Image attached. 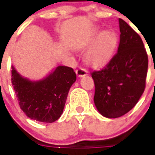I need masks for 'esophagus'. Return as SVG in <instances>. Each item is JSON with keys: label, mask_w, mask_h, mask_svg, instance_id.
I'll use <instances>...</instances> for the list:
<instances>
[{"label": "esophagus", "mask_w": 155, "mask_h": 155, "mask_svg": "<svg viewBox=\"0 0 155 155\" xmlns=\"http://www.w3.org/2000/svg\"><path fill=\"white\" fill-rule=\"evenodd\" d=\"M76 74H77L79 77H81V76H84L85 74H87V70L84 69V68H79L76 70Z\"/></svg>", "instance_id": "obj_1"}]
</instances>
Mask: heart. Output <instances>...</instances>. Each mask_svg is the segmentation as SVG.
Segmentation results:
<instances>
[{"instance_id": "b5f03b06", "label": "heart", "mask_w": 155, "mask_h": 155, "mask_svg": "<svg viewBox=\"0 0 155 155\" xmlns=\"http://www.w3.org/2000/svg\"><path fill=\"white\" fill-rule=\"evenodd\" d=\"M117 36L114 32H104L102 30L93 31L81 44V50H88L87 62L93 66H100L111 59L117 46Z\"/></svg>"}]
</instances>
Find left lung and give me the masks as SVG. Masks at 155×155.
<instances>
[{
	"mask_svg": "<svg viewBox=\"0 0 155 155\" xmlns=\"http://www.w3.org/2000/svg\"><path fill=\"white\" fill-rule=\"evenodd\" d=\"M117 52L100 70L91 72L95 83L94 102L101 114L117 118L127 113L144 91L148 54L142 38L119 18Z\"/></svg>",
	"mask_w": 155,
	"mask_h": 155,
	"instance_id": "obj_1",
	"label": "left lung"
}]
</instances>
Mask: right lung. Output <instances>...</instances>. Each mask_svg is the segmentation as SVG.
Instances as JSON below:
<instances>
[{"instance_id":"right-lung-1","label":"right lung","mask_w":155,"mask_h":155,"mask_svg":"<svg viewBox=\"0 0 155 155\" xmlns=\"http://www.w3.org/2000/svg\"><path fill=\"white\" fill-rule=\"evenodd\" d=\"M12 84L21 109L29 118L54 123L60 117L76 74L70 67L58 66L39 81L21 77L12 66Z\"/></svg>"}]
</instances>
